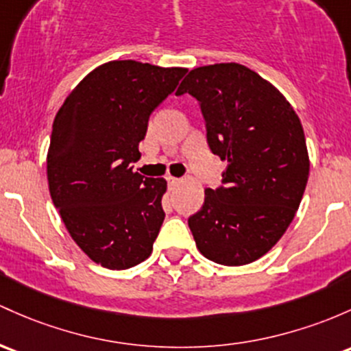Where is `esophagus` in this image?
Segmentation results:
<instances>
[{
	"label": "esophagus",
	"mask_w": 351,
	"mask_h": 351,
	"mask_svg": "<svg viewBox=\"0 0 351 351\" xmlns=\"http://www.w3.org/2000/svg\"><path fill=\"white\" fill-rule=\"evenodd\" d=\"M167 182H168L169 190H171V188H175L176 184L180 183V178H175V176H167Z\"/></svg>",
	"instance_id": "esophagus-1"
}]
</instances>
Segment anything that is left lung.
<instances>
[{
	"mask_svg": "<svg viewBox=\"0 0 351 351\" xmlns=\"http://www.w3.org/2000/svg\"><path fill=\"white\" fill-rule=\"evenodd\" d=\"M198 99L210 149L226 161L221 186L206 188L188 218L199 253L248 265L283 237L305 191L310 160L298 114L253 69L217 63L191 69L176 95Z\"/></svg>",
	"mask_w": 351,
	"mask_h": 351,
	"instance_id": "8db88e82",
	"label": "left lung"
}]
</instances>
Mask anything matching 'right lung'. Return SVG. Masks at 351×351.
I'll list each match as a JSON object with an SVG mask.
<instances>
[{
    "instance_id": "1",
    "label": "right lung",
    "mask_w": 351,
    "mask_h": 351,
    "mask_svg": "<svg viewBox=\"0 0 351 351\" xmlns=\"http://www.w3.org/2000/svg\"><path fill=\"white\" fill-rule=\"evenodd\" d=\"M186 71L110 61L84 76L56 113L46 158L49 195L75 243L101 267L126 269L152 255L167 182L145 178L132 163L149 114Z\"/></svg>"
}]
</instances>
